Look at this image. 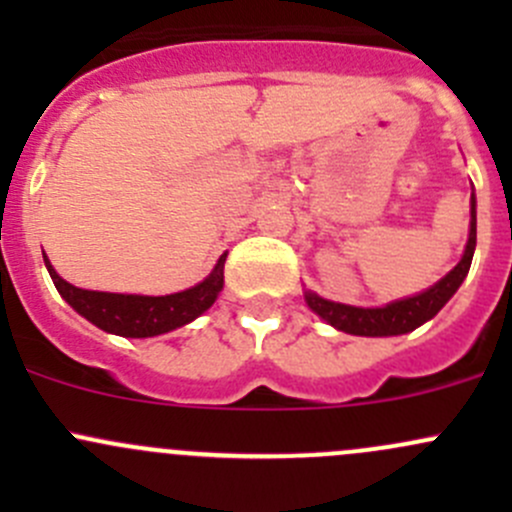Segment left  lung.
<instances>
[{"instance_id":"obj_1","label":"left lung","mask_w":512,"mask_h":512,"mask_svg":"<svg viewBox=\"0 0 512 512\" xmlns=\"http://www.w3.org/2000/svg\"><path fill=\"white\" fill-rule=\"evenodd\" d=\"M473 252H476V195H471V232H468V242L461 262L443 280L428 287L426 292H418L414 297L406 299H396V302L386 304V307H352V304L329 302V299L319 297L312 289L304 292V299H307L309 309L314 314H319L324 322L332 324L339 332L356 334V337H396V334L414 332L423 322L436 317L443 309V304L463 285L468 270H471Z\"/></svg>"}]
</instances>
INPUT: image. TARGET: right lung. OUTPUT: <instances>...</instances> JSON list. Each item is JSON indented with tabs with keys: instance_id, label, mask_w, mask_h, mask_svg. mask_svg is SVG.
I'll return each instance as SVG.
<instances>
[{
	"instance_id": "right-lung-1",
	"label": "right lung",
	"mask_w": 512,
	"mask_h": 512,
	"mask_svg": "<svg viewBox=\"0 0 512 512\" xmlns=\"http://www.w3.org/2000/svg\"><path fill=\"white\" fill-rule=\"evenodd\" d=\"M225 255H220L215 270L205 277L200 285L183 289V292L165 294V297H146V294H116V292H94V289H81L69 285L56 275L49 257L44 255V265L49 270L51 280L61 297L81 314L96 324L98 329L118 337H158V334L173 332V329L185 327L195 317L213 307L220 289L225 285L223 267Z\"/></svg>"
}]
</instances>
